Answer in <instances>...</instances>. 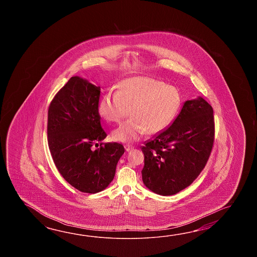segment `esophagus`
<instances>
[{
	"label": "esophagus",
	"instance_id": "esophagus-1",
	"mask_svg": "<svg viewBox=\"0 0 257 257\" xmlns=\"http://www.w3.org/2000/svg\"><path fill=\"white\" fill-rule=\"evenodd\" d=\"M133 148L134 147H133L132 145H131V144H126V145H125V149H126V152H130Z\"/></svg>",
	"mask_w": 257,
	"mask_h": 257
}]
</instances>
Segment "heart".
<instances>
[{
	"instance_id": "heart-1",
	"label": "heart",
	"mask_w": 257,
	"mask_h": 257,
	"mask_svg": "<svg viewBox=\"0 0 257 257\" xmlns=\"http://www.w3.org/2000/svg\"><path fill=\"white\" fill-rule=\"evenodd\" d=\"M181 96L174 86L147 77H133L119 82L117 92L104 93L99 112L111 123L131 117L113 132L115 141L134 142L147 132L157 134L169 126L180 107Z\"/></svg>"
}]
</instances>
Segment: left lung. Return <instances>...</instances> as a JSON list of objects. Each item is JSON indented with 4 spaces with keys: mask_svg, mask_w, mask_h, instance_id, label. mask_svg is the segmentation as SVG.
Instances as JSON below:
<instances>
[{
    "mask_svg": "<svg viewBox=\"0 0 257 257\" xmlns=\"http://www.w3.org/2000/svg\"><path fill=\"white\" fill-rule=\"evenodd\" d=\"M214 137L212 106L202 97L186 101L174 123L142 148L144 185L162 196L190 186L208 163Z\"/></svg>",
    "mask_w": 257,
    "mask_h": 257,
    "instance_id": "left-lung-1",
    "label": "left lung"
}]
</instances>
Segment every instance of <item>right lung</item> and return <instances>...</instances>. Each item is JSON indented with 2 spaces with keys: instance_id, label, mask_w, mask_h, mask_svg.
Returning a JSON list of instances; mask_svg holds the SVG:
<instances>
[{
  "instance_id": "1",
  "label": "right lung",
  "mask_w": 257,
  "mask_h": 257,
  "mask_svg": "<svg viewBox=\"0 0 257 257\" xmlns=\"http://www.w3.org/2000/svg\"><path fill=\"white\" fill-rule=\"evenodd\" d=\"M101 89L80 77H71L56 93L48 111V143L57 169L79 191L104 190L125 153L117 143H103L107 136L101 126Z\"/></svg>"
}]
</instances>
